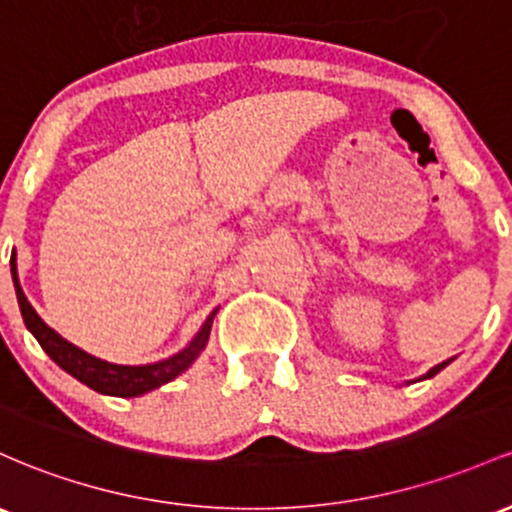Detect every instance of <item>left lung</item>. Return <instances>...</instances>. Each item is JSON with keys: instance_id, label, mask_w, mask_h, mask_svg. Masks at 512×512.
Segmentation results:
<instances>
[{"instance_id": "obj_1", "label": "left lung", "mask_w": 512, "mask_h": 512, "mask_svg": "<svg viewBox=\"0 0 512 512\" xmlns=\"http://www.w3.org/2000/svg\"><path fill=\"white\" fill-rule=\"evenodd\" d=\"M447 364H449V359H447V362H442V364H437V367H432V369H430V372H428V374H425V376H423V379H430V376H435V374H437V372H440V369H445V367H447Z\"/></svg>"}]
</instances>
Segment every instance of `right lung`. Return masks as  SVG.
<instances>
[{"label": "right lung", "instance_id": "add662e5", "mask_svg": "<svg viewBox=\"0 0 512 512\" xmlns=\"http://www.w3.org/2000/svg\"><path fill=\"white\" fill-rule=\"evenodd\" d=\"M11 274H14L16 299H19L21 316H24L26 328L31 330L33 338L38 340V345L46 350V355L53 359L60 369H65L67 374H72L77 381H82V384H87L89 389L106 393V396H121V398L140 396V393H148L157 389V386L167 384V381H172L174 376L182 374L184 369L192 367V362L199 357V352L204 350L206 340H209L213 316H216V313H213V316L206 320L201 333L196 335V340L187 347V350L179 352V355L165 359V362L145 364V367H121V364L101 362V359L87 355V352H82L80 347L70 345V342L60 338L53 328H48V325L41 320V316L33 311L31 303H28L24 289H21L19 284V277H16L14 260H11Z\"/></svg>", "mask_w": 512, "mask_h": 512}]
</instances>
